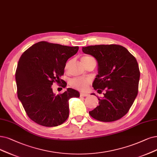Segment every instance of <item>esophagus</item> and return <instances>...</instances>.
Listing matches in <instances>:
<instances>
[{
	"mask_svg": "<svg viewBox=\"0 0 157 157\" xmlns=\"http://www.w3.org/2000/svg\"><path fill=\"white\" fill-rule=\"evenodd\" d=\"M80 97H87V96H89V94L87 93H80Z\"/></svg>",
	"mask_w": 157,
	"mask_h": 157,
	"instance_id": "34e87169",
	"label": "esophagus"
}]
</instances>
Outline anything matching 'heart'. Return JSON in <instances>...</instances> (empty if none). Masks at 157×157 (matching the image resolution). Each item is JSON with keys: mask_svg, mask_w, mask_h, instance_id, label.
<instances>
[{"mask_svg": "<svg viewBox=\"0 0 157 157\" xmlns=\"http://www.w3.org/2000/svg\"><path fill=\"white\" fill-rule=\"evenodd\" d=\"M91 57H89V56H85V57H83L82 59H81V60H82V62H85L88 59H90ZM70 62H66V64H65V70H67L69 66H70ZM90 80H87L84 78H74L71 80L70 82V85L73 88L80 90V91H85L87 88V86L90 84Z\"/></svg>", "mask_w": 157, "mask_h": 157, "instance_id": "heart-1", "label": "heart"}]
</instances>
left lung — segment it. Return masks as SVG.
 <instances>
[{
    "instance_id": "obj_1",
    "label": "left lung",
    "mask_w": 157,
    "mask_h": 157,
    "mask_svg": "<svg viewBox=\"0 0 157 157\" xmlns=\"http://www.w3.org/2000/svg\"><path fill=\"white\" fill-rule=\"evenodd\" d=\"M82 52L97 60L93 88L98 93L105 91L90 115L102 122L118 120L128 112L138 94L140 71L136 59L126 48L116 44L83 47Z\"/></svg>"
}]
</instances>
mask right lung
Segmentation results:
<instances>
[{
    "label": "right lung",
    "mask_w": 157,
    "mask_h": 157,
    "mask_svg": "<svg viewBox=\"0 0 157 157\" xmlns=\"http://www.w3.org/2000/svg\"><path fill=\"white\" fill-rule=\"evenodd\" d=\"M78 46H62L45 41L37 42L25 51L18 60L15 73L17 95L31 120L46 127L64 123L69 117V100L79 97L78 91L67 88L55 95L53 82L66 83L60 78L68 59L76 54Z\"/></svg>",
    "instance_id": "obj_1"
}]
</instances>
